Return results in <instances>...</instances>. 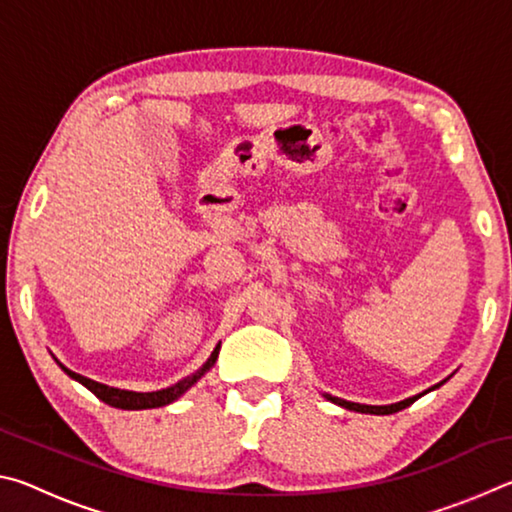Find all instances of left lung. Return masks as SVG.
Returning a JSON list of instances; mask_svg holds the SVG:
<instances>
[{"label": "left lung", "instance_id": "1", "mask_svg": "<svg viewBox=\"0 0 512 512\" xmlns=\"http://www.w3.org/2000/svg\"><path fill=\"white\" fill-rule=\"evenodd\" d=\"M436 388V386H433ZM327 400H332L334 404H339V406H343V409H350V411H359V413H375V415H388V413H397V411H402V409H406V406L409 404H413L415 400H418L420 395H415V397H409V400H404V402H397V404H391V406H368V404H357V402H345V400H339V397H332V395H325Z\"/></svg>", "mask_w": 512, "mask_h": 512}]
</instances>
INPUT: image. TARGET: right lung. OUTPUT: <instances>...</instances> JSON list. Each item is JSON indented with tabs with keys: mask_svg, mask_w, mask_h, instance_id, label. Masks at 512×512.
Listing matches in <instances>:
<instances>
[{
	"mask_svg": "<svg viewBox=\"0 0 512 512\" xmlns=\"http://www.w3.org/2000/svg\"><path fill=\"white\" fill-rule=\"evenodd\" d=\"M216 357H219V345H216L212 357L203 363V368H198L194 375L185 377L183 381H178V384H173L169 388H162V391H155V393H135V391H121V388H112L106 384H99V381H92L88 377L79 375V372H72L67 370L63 363H58L60 368H63L69 377L79 381L83 384L88 391H92L94 395L99 397L101 402H106L110 406H115V409H128V411H140V409H155V406H164L173 400H178L180 395H183L187 388H192L198 379H201L207 370L214 366Z\"/></svg>",
	"mask_w": 512,
	"mask_h": 512,
	"instance_id": "right-lung-1",
	"label": "right lung"
}]
</instances>
